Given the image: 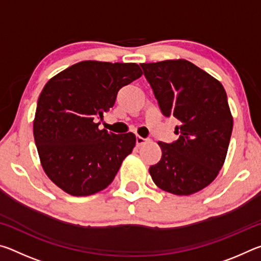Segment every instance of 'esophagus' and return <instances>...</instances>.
<instances>
[{"label":"esophagus","mask_w":261,"mask_h":261,"mask_svg":"<svg viewBox=\"0 0 261 261\" xmlns=\"http://www.w3.org/2000/svg\"><path fill=\"white\" fill-rule=\"evenodd\" d=\"M147 141H148V139H145V138H143V137H140V136H137L136 137L137 146H141V145H144L145 143H147Z\"/></svg>","instance_id":"1"}]
</instances>
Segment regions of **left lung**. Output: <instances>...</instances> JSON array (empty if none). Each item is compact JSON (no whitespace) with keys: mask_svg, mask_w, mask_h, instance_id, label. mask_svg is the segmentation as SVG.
I'll list each match as a JSON object with an SVG mask.
<instances>
[{"mask_svg":"<svg viewBox=\"0 0 261 261\" xmlns=\"http://www.w3.org/2000/svg\"><path fill=\"white\" fill-rule=\"evenodd\" d=\"M165 116L180 122L178 139L159 141L162 155L149 167L153 182L177 196L200 191L218 176L232 131L227 93L218 79L187 60L141 63Z\"/></svg>","mask_w":261,"mask_h":261,"instance_id":"8db88e82","label":"left lung"}]
</instances>
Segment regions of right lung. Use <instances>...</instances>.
Segmentation results:
<instances>
[{
    "mask_svg": "<svg viewBox=\"0 0 261 261\" xmlns=\"http://www.w3.org/2000/svg\"><path fill=\"white\" fill-rule=\"evenodd\" d=\"M143 72L136 63L83 61L48 81L38 99L34 141L53 183L85 197L113 182L136 145V136L100 130L96 118L113 107L118 91Z\"/></svg>",
    "mask_w": 261,
    "mask_h": 261,
    "instance_id": "add662e5",
    "label": "right lung"
}]
</instances>
